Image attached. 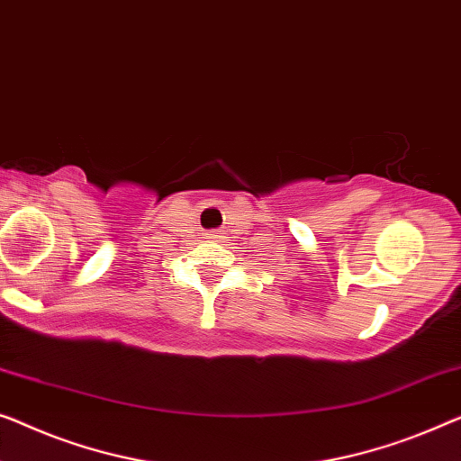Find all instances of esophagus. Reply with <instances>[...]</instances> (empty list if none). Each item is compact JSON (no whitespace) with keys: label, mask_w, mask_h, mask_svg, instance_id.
Listing matches in <instances>:
<instances>
[{"label":"esophagus","mask_w":461,"mask_h":461,"mask_svg":"<svg viewBox=\"0 0 461 461\" xmlns=\"http://www.w3.org/2000/svg\"><path fill=\"white\" fill-rule=\"evenodd\" d=\"M210 239H220V232H212Z\"/></svg>","instance_id":"esophagus-1"}]
</instances>
